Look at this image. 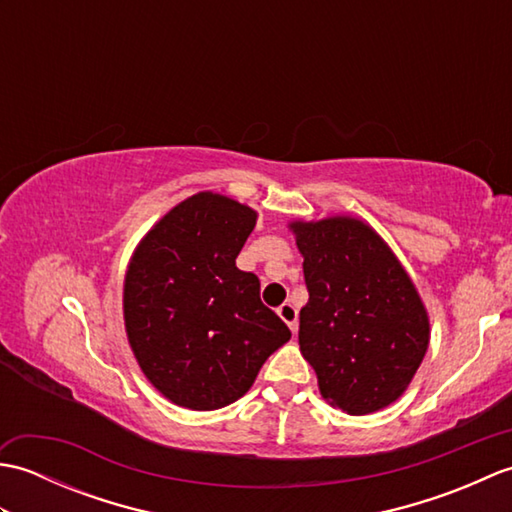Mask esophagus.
I'll list each match as a JSON object with an SVG mask.
<instances>
[{
  "mask_svg": "<svg viewBox=\"0 0 512 512\" xmlns=\"http://www.w3.org/2000/svg\"><path fill=\"white\" fill-rule=\"evenodd\" d=\"M277 314L281 317V321H284L292 330V334H295L297 332V308L292 306V303H281V306L277 308Z\"/></svg>",
  "mask_w": 512,
  "mask_h": 512,
  "instance_id": "esophagus-1",
  "label": "esophagus"
}]
</instances>
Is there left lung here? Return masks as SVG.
I'll use <instances>...</instances> for the list:
<instances>
[{"label": "left lung", "mask_w": 512, "mask_h": 512, "mask_svg": "<svg viewBox=\"0 0 512 512\" xmlns=\"http://www.w3.org/2000/svg\"><path fill=\"white\" fill-rule=\"evenodd\" d=\"M310 299L299 347L323 400L350 416L396 402L427 354L429 312L394 250L352 215L295 220Z\"/></svg>", "instance_id": "left-lung-1"}]
</instances>
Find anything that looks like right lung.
<instances>
[{
    "instance_id": "right-lung-1",
    "label": "right lung",
    "mask_w": 512,
    "mask_h": 512,
    "mask_svg": "<svg viewBox=\"0 0 512 512\" xmlns=\"http://www.w3.org/2000/svg\"><path fill=\"white\" fill-rule=\"evenodd\" d=\"M255 224V209L200 191L162 215L129 259L127 341L145 378L173 405H231L290 341L288 325L259 299V279L235 266Z\"/></svg>"
}]
</instances>
